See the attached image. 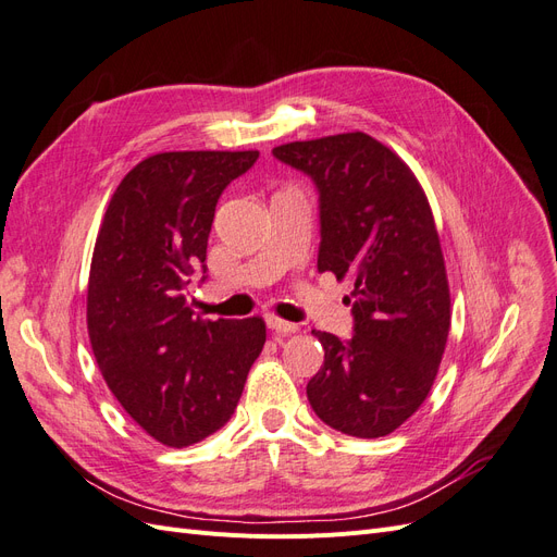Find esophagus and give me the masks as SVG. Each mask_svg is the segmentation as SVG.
Returning a JSON list of instances; mask_svg holds the SVG:
<instances>
[{
	"label": "esophagus",
	"mask_w": 557,
	"mask_h": 557,
	"mask_svg": "<svg viewBox=\"0 0 557 557\" xmlns=\"http://www.w3.org/2000/svg\"><path fill=\"white\" fill-rule=\"evenodd\" d=\"M264 323H267L269 330L276 332V334H295L299 330L295 323H288V320H283V318L274 315V313H267L264 315Z\"/></svg>",
	"instance_id": "1"
}]
</instances>
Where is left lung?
Segmentation results:
<instances>
[{"instance_id": "1", "label": "left lung", "mask_w": 557, "mask_h": 557, "mask_svg": "<svg viewBox=\"0 0 557 557\" xmlns=\"http://www.w3.org/2000/svg\"><path fill=\"white\" fill-rule=\"evenodd\" d=\"M274 158L318 193V272L352 278V336L311 332L325 362L307 397L330 428L391 434L425 401L440 369L450 297L428 197L391 148L364 132L295 141Z\"/></svg>"}]
</instances>
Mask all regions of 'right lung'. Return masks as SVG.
Returning <instances> with one entry per match:
<instances>
[{"label":"right lung","instance_id":"right-lung-1","mask_svg":"<svg viewBox=\"0 0 557 557\" xmlns=\"http://www.w3.org/2000/svg\"><path fill=\"white\" fill-rule=\"evenodd\" d=\"M258 158L150 156L117 185L97 234L88 283L95 360L134 423L164 446H193L227 423L267 339L262 318L201 320L185 297L197 269L207 274L218 199Z\"/></svg>","mask_w":557,"mask_h":557}]
</instances>
